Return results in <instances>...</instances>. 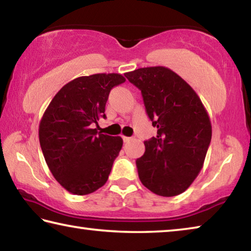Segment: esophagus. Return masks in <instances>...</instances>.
Segmentation results:
<instances>
[{"label":"esophagus","instance_id":"34e87169","mask_svg":"<svg viewBox=\"0 0 251 251\" xmlns=\"http://www.w3.org/2000/svg\"><path fill=\"white\" fill-rule=\"evenodd\" d=\"M131 137H127V136H123V141H124V143H128L131 141Z\"/></svg>","mask_w":251,"mask_h":251}]
</instances>
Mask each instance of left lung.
I'll use <instances>...</instances> for the list:
<instances>
[{
  "mask_svg": "<svg viewBox=\"0 0 251 251\" xmlns=\"http://www.w3.org/2000/svg\"><path fill=\"white\" fill-rule=\"evenodd\" d=\"M142 92L157 136L136 160L142 184L158 196L173 197L193 184L211 141V123L193 87L171 69L151 66L125 73Z\"/></svg>",
  "mask_w": 251,
  "mask_h": 251,
  "instance_id": "8db88e82",
  "label": "left lung"
}]
</instances>
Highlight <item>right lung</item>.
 Returning <instances> with one entry per match:
<instances>
[{"label": "right lung", "mask_w": 251, "mask_h": 251, "mask_svg": "<svg viewBox=\"0 0 251 251\" xmlns=\"http://www.w3.org/2000/svg\"><path fill=\"white\" fill-rule=\"evenodd\" d=\"M117 73L71 80L50 100L40 122L39 138L55 179L73 195H87L105 185L120 154V136L99 133L110 90L125 82Z\"/></svg>", "instance_id": "1"}]
</instances>
